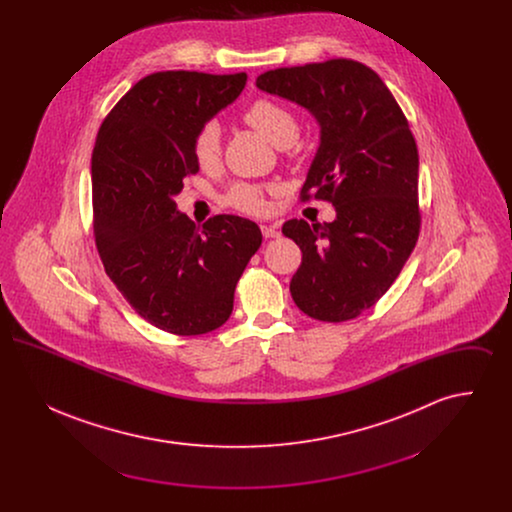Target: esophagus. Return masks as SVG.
Wrapping results in <instances>:
<instances>
[{
  "label": "esophagus",
  "instance_id": "esophagus-1",
  "mask_svg": "<svg viewBox=\"0 0 512 512\" xmlns=\"http://www.w3.org/2000/svg\"><path fill=\"white\" fill-rule=\"evenodd\" d=\"M261 232H263L265 238H278L280 236V230H278L276 224H263Z\"/></svg>",
  "mask_w": 512,
  "mask_h": 512
}]
</instances>
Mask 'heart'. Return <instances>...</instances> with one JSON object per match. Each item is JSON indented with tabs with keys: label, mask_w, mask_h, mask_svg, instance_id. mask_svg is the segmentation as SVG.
Returning a JSON list of instances; mask_svg holds the SVG:
<instances>
[{
	"label": "heart",
	"mask_w": 512,
	"mask_h": 512,
	"mask_svg": "<svg viewBox=\"0 0 512 512\" xmlns=\"http://www.w3.org/2000/svg\"><path fill=\"white\" fill-rule=\"evenodd\" d=\"M244 121L276 147L292 146L299 136L297 119L284 105L272 99L253 101L245 109ZM192 153L195 163L201 169H211L217 165L220 157V134L217 124L209 122L195 132ZM224 201L244 213H261L265 209L263 190L253 184L232 186L224 195Z\"/></svg>",
	"instance_id": "heart-1"
}]
</instances>
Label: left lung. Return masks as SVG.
<instances>
[{"mask_svg":"<svg viewBox=\"0 0 512 512\" xmlns=\"http://www.w3.org/2000/svg\"><path fill=\"white\" fill-rule=\"evenodd\" d=\"M257 88L305 107L320 126L301 199H326L336 219L284 222L303 257L290 282L311 318L343 322L370 309L418 240V151L382 78L359 61L330 59L257 76Z\"/></svg>","mask_w":512,"mask_h":512,"instance_id":"left-lung-1","label":"left lung"}]
</instances>
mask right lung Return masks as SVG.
Segmentation results:
<instances>
[{
  "mask_svg": "<svg viewBox=\"0 0 512 512\" xmlns=\"http://www.w3.org/2000/svg\"><path fill=\"white\" fill-rule=\"evenodd\" d=\"M247 74L163 71L136 82L99 128L92 153L99 257L132 309L159 330L199 336L222 326L263 236L217 215L197 228L176 209L199 171L195 132L244 90Z\"/></svg>",
  "mask_w": 512,
  "mask_h": 512,
  "instance_id": "add662e5",
  "label": "right lung"
}]
</instances>
